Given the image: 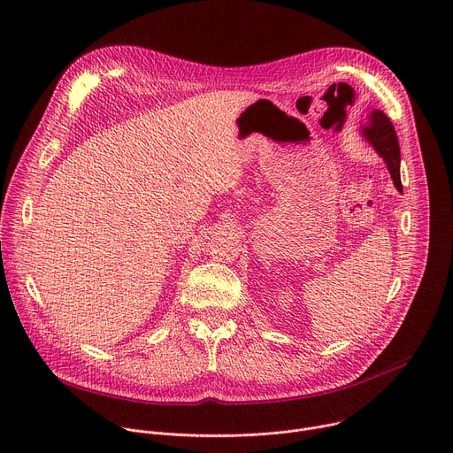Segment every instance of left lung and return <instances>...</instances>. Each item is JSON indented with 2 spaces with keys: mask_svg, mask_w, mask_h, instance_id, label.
<instances>
[{
  "mask_svg": "<svg viewBox=\"0 0 453 453\" xmlns=\"http://www.w3.org/2000/svg\"><path fill=\"white\" fill-rule=\"evenodd\" d=\"M362 134L374 147V150L383 157L398 191H403L402 179H400V143H398V136L391 119L387 118L383 111L372 109L367 121L362 125Z\"/></svg>",
  "mask_w": 453,
  "mask_h": 453,
  "instance_id": "1",
  "label": "left lung"
}]
</instances>
